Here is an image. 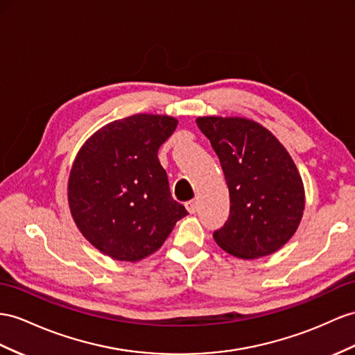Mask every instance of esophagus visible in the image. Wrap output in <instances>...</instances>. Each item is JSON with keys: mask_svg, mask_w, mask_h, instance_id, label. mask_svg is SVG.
Here are the masks:
<instances>
[{"mask_svg": "<svg viewBox=\"0 0 355 355\" xmlns=\"http://www.w3.org/2000/svg\"><path fill=\"white\" fill-rule=\"evenodd\" d=\"M186 208H187V211L189 213H196V210H198V202L196 201H187L186 202Z\"/></svg>", "mask_w": 355, "mask_h": 355, "instance_id": "obj_1", "label": "esophagus"}]
</instances>
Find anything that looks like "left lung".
I'll return each mask as SVG.
<instances>
[{
    "mask_svg": "<svg viewBox=\"0 0 355 355\" xmlns=\"http://www.w3.org/2000/svg\"><path fill=\"white\" fill-rule=\"evenodd\" d=\"M211 142L230 189V217L214 231L231 255H271L293 237L304 210V189L295 163L261 124L240 116L196 120Z\"/></svg>",
    "mask_w": 355,
    "mask_h": 355,
    "instance_id": "obj_1",
    "label": "left lung"
}]
</instances>
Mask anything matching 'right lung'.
Returning <instances> with one entry per match:
<instances>
[{
    "label": "right lung",
    "instance_id": "obj_1",
    "mask_svg": "<svg viewBox=\"0 0 355 355\" xmlns=\"http://www.w3.org/2000/svg\"><path fill=\"white\" fill-rule=\"evenodd\" d=\"M177 123L168 115H132L106 124L79 150L69 178L70 211L105 255L130 262L148 257L187 214L171 196L157 157Z\"/></svg>",
    "mask_w": 355,
    "mask_h": 355
}]
</instances>
